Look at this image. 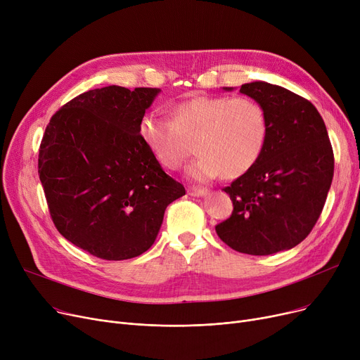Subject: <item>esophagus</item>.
Segmentation results:
<instances>
[{
	"instance_id": "obj_1",
	"label": "esophagus",
	"mask_w": 360,
	"mask_h": 360,
	"mask_svg": "<svg viewBox=\"0 0 360 360\" xmlns=\"http://www.w3.org/2000/svg\"><path fill=\"white\" fill-rule=\"evenodd\" d=\"M186 193L190 194V195H193V197H202V195L207 194V191L204 190V188H197V186H190L186 190Z\"/></svg>"
}]
</instances>
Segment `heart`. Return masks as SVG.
I'll return each instance as SVG.
<instances>
[{
  "mask_svg": "<svg viewBox=\"0 0 360 360\" xmlns=\"http://www.w3.org/2000/svg\"><path fill=\"white\" fill-rule=\"evenodd\" d=\"M139 134L151 155L169 169L182 165L197 136L198 156L188 166V176L236 179L262 158L270 139V120L266 109L250 98L198 94L174 105L172 118L146 113Z\"/></svg>",
  "mask_w": 360,
  "mask_h": 360,
  "instance_id": "1",
  "label": "heart"
}]
</instances>
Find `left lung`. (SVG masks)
I'll return each mask as SVG.
<instances>
[{
  "label": "left lung",
  "instance_id": "1",
  "mask_svg": "<svg viewBox=\"0 0 360 360\" xmlns=\"http://www.w3.org/2000/svg\"><path fill=\"white\" fill-rule=\"evenodd\" d=\"M270 120L259 162L224 193L233 212L216 226L232 250L270 255L296 247L321 216L334 175V153L323 117L299 94L264 82L242 84Z\"/></svg>",
  "mask_w": 360,
  "mask_h": 360
}]
</instances>
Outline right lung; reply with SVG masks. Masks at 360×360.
<instances>
[{
    "label": "right lung",
    "mask_w": 360,
    "mask_h": 360,
    "mask_svg": "<svg viewBox=\"0 0 360 360\" xmlns=\"http://www.w3.org/2000/svg\"><path fill=\"white\" fill-rule=\"evenodd\" d=\"M158 89L108 86L56 110L37 172L58 232L89 254L121 261L153 245L166 207L185 195L143 143L139 124Z\"/></svg>",
    "instance_id": "1"
}]
</instances>
